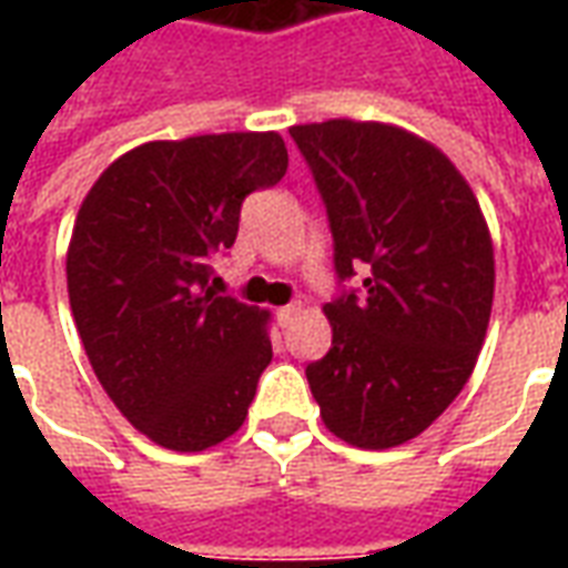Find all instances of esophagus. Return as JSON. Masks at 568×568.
Instances as JSON below:
<instances>
[{"mask_svg":"<svg viewBox=\"0 0 568 568\" xmlns=\"http://www.w3.org/2000/svg\"><path fill=\"white\" fill-rule=\"evenodd\" d=\"M297 313H301V304H285V307H280L276 310V322H280V325H288V322L295 320Z\"/></svg>","mask_w":568,"mask_h":568,"instance_id":"obj_1","label":"esophagus"}]
</instances>
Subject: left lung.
<instances>
[{"label": "left lung", "instance_id": "8db88e82", "mask_svg": "<svg viewBox=\"0 0 568 568\" xmlns=\"http://www.w3.org/2000/svg\"><path fill=\"white\" fill-rule=\"evenodd\" d=\"M313 170L334 271L365 295L325 304L332 349L307 365L322 423L362 450L417 438L475 371L496 261L475 191L432 142L381 121L332 118L288 130Z\"/></svg>", "mask_w": 568, "mask_h": 568}]
</instances>
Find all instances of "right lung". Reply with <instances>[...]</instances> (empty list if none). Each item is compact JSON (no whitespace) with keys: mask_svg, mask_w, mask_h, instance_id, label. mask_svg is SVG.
<instances>
[{"mask_svg":"<svg viewBox=\"0 0 568 568\" xmlns=\"http://www.w3.org/2000/svg\"><path fill=\"white\" fill-rule=\"evenodd\" d=\"M288 170L280 133L145 142L109 163L67 252L72 320L97 381L145 438L197 453L243 426L271 365L267 310L212 292L240 206Z\"/></svg>","mask_w":568,"mask_h":568,"instance_id":"right-lung-1","label":"right lung"}]
</instances>
